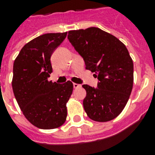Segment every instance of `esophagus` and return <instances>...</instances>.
I'll list each match as a JSON object with an SVG mask.
<instances>
[{
	"instance_id": "1",
	"label": "esophagus",
	"mask_w": 155,
	"mask_h": 155,
	"mask_svg": "<svg viewBox=\"0 0 155 155\" xmlns=\"http://www.w3.org/2000/svg\"><path fill=\"white\" fill-rule=\"evenodd\" d=\"M81 84H76V83H74V84H73V87H74V89H77V88H80V87H81Z\"/></svg>"
}]
</instances>
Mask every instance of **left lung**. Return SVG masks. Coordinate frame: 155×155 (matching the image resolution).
Instances as JSON below:
<instances>
[{
    "label": "left lung",
    "instance_id": "left-lung-1",
    "mask_svg": "<svg viewBox=\"0 0 155 155\" xmlns=\"http://www.w3.org/2000/svg\"><path fill=\"white\" fill-rule=\"evenodd\" d=\"M68 40L99 80L97 88L83 84L84 111L98 122L114 120L125 107L133 89L134 64L126 46L97 27L70 31Z\"/></svg>",
    "mask_w": 155,
    "mask_h": 155
}]
</instances>
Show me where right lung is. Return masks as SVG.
I'll use <instances>...</instances> for the list:
<instances>
[{
  "label": "right lung",
  "mask_w": 155,
  "mask_h": 155,
  "mask_svg": "<svg viewBox=\"0 0 155 155\" xmlns=\"http://www.w3.org/2000/svg\"><path fill=\"white\" fill-rule=\"evenodd\" d=\"M67 35L48 33L25 44L13 64L12 89L15 100L30 123L42 130L61 126L66 120V103L73 84L48 81L52 72L51 54Z\"/></svg>",
  "instance_id": "obj_1"
}]
</instances>
